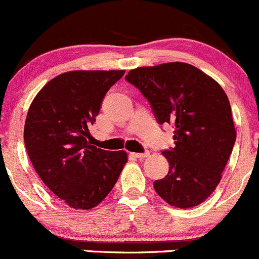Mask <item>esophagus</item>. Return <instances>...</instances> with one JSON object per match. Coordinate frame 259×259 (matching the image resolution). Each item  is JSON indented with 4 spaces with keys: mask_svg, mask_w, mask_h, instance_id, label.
I'll return each instance as SVG.
<instances>
[{
    "mask_svg": "<svg viewBox=\"0 0 259 259\" xmlns=\"http://www.w3.org/2000/svg\"><path fill=\"white\" fill-rule=\"evenodd\" d=\"M133 157H135V158H146V157L148 156V152H145V153H132Z\"/></svg>",
    "mask_w": 259,
    "mask_h": 259,
    "instance_id": "34e87169",
    "label": "esophagus"
}]
</instances>
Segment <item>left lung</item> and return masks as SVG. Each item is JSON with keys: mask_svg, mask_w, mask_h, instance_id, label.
Returning a JSON list of instances; mask_svg holds the SVG:
<instances>
[{"mask_svg": "<svg viewBox=\"0 0 259 259\" xmlns=\"http://www.w3.org/2000/svg\"><path fill=\"white\" fill-rule=\"evenodd\" d=\"M125 79L146 97L158 124L174 126L175 146L163 151L169 171L154 190L170 206H198L218 186L236 140L227 94L183 62L136 68Z\"/></svg>", "mask_w": 259, "mask_h": 259, "instance_id": "8db88e82", "label": "left lung"}]
</instances>
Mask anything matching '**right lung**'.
<instances>
[{"mask_svg": "<svg viewBox=\"0 0 259 259\" xmlns=\"http://www.w3.org/2000/svg\"><path fill=\"white\" fill-rule=\"evenodd\" d=\"M125 70H73L56 76L31 102L24 142L45 185L75 209H91L111 192L127 162L125 151L88 141L107 91Z\"/></svg>", "mask_w": 259, "mask_h": 259, "instance_id": "obj_1", "label": "right lung"}]
</instances>
